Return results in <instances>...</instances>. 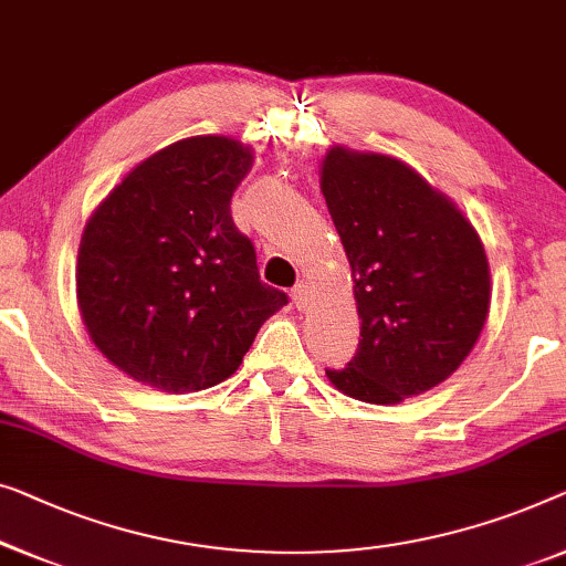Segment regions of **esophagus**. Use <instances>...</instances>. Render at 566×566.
<instances>
[{"mask_svg":"<svg viewBox=\"0 0 566 566\" xmlns=\"http://www.w3.org/2000/svg\"><path fill=\"white\" fill-rule=\"evenodd\" d=\"M291 298H293V303H296L298 311H306V308L311 306V291H308V285H306V283H298L296 289H293Z\"/></svg>","mask_w":566,"mask_h":566,"instance_id":"esophagus-1","label":"esophagus"}]
</instances>
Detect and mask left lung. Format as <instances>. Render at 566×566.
Wrapping results in <instances>:
<instances>
[{
	"mask_svg": "<svg viewBox=\"0 0 566 566\" xmlns=\"http://www.w3.org/2000/svg\"><path fill=\"white\" fill-rule=\"evenodd\" d=\"M318 184L363 318L357 355L326 378L375 406L437 388L488 322L493 285L480 234L447 193L392 155L334 145Z\"/></svg>",
	"mask_w": 566,
	"mask_h": 566,
	"instance_id": "1",
	"label": "left lung"
}]
</instances>
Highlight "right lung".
I'll return each instance as SVG.
<instances>
[{
	"mask_svg": "<svg viewBox=\"0 0 566 566\" xmlns=\"http://www.w3.org/2000/svg\"><path fill=\"white\" fill-rule=\"evenodd\" d=\"M250 145L196 135L163 147L106 193L81 234L76 298L88 337L129 378L193 392L242 365L289 296L260 281L232 222Z\"/></svg>",
	"mask_w": 566,
	"mask_h": 566,
	"instance_id": "add662e5",
	"label": "right lung"
}]
</instances>
